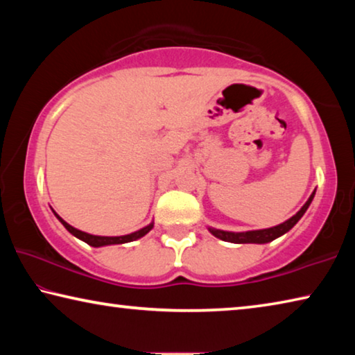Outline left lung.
Returning <instances> with one entry per match:
<instances>
[{"label":"left lung","mask_w":355,"mask_h":355,"mask_svg":"<svg viewBox=\"0 0 355 355\" xmlns=\"http://www.w3.org/2000/svg\"><path fill=\"white\" fill-rule=\"evenodd\" d=\"M316 189L311 192V196L309 197V200L304 203V207L299 209V211L290 218L288 220H285L284 224H279L271 228H263V230H250V232H225V230H219V228H213L208 227L209 233L213 236L222 239V241L227 243H235V244H266L274 241L275 238H279L282 235H285L286 232H290L291 228L297 224L299 219L302 218L304 213L307 211V208L310 207L311 200H313Z\"/></svg>","instance_id":"obj_1"}]
</instances>
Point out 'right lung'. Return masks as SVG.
Here are the masks:
<instances>
[{
  "label": "right lung",
  "instance_id": "obj_1",
  "mask_svg": "<svg viewBox=\"0 0 355 355\" xmlns=\"http://www.w3.org/2000/svg\"><path fill=\"white\" fill-rule=\"evenodd\" d=\"M55 213V211H53ZM56 218L61 220V224L67 228V230L71 233V235L76 236L78 239H81V241H84L89 245H92V248H103V245H112V244H125V243H131V241H136V239H139L142 236H146L147 233L152 230L153 228V222H150L148 225H146L144 228H141V230L137 232H133L130 233V235H123V236H97V235H91V233H86V232H81L78 230V228L71 227L70 224H67L61 216H59L58 213H55Z\"/></svg>",
  "mask_w": 355,
  "mask_h": 355
}]
</instances>
